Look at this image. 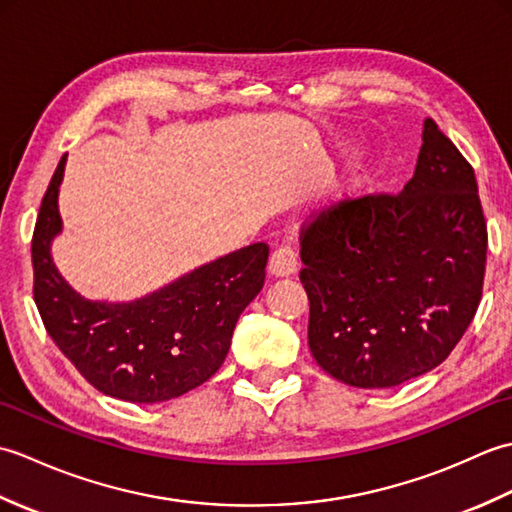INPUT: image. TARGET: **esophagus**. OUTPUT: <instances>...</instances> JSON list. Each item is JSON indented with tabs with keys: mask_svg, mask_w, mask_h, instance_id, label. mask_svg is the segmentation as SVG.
<instances>
[{
	"mask_svg": "<svg viewBox=\"0 0 512 512\" xmlns=\"http://www.w3.org/2000/svg\"><path fill=\"white\" fill-rule=\"evenodd\" d=\"M297 266V253L290 246L277 248L268 259V273L273 277H290L292 273H297Z\"/></svg>",
	"mask_w": 512,
	"mask_h": 512,
	"instance_id": "34e87169",
	"label": "esophagus"
}]
</instances>
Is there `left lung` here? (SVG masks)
I'll use <instances>...</instances> for the list:
<instances>
[{"instance_id": "1", "label": "left lung", "mask_w": 512, "mask_h": 512, "mask_svg": "<svg viewBox=\"0 0 512 512\" xmlns=\"http://www.w3.org/2000/svg\"><path fill=\"white\" fill-rule=\"evenodd\" d=\"M486 239L473 167L424 118L405 189L345 200L303 231L314 361L363 389L431 372L480 306Z\"/></svg>"}]
</instances>
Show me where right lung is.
<instances>
[{"instance_id":"right-lung-1","label":"right lung","mask_w":512,"mask_h":512,"mask_svg":"<svg viewBox=\"0 0 512 512\" xmlns=\"http://www.w3.org/2000/svg\"><path fill=\"white\" fill-rule=\"evenodd\" d=\"M65 154L43 195L35 237V303L52 341L105 396L127 402L178 398L222 367L239 314L264 288L268 246L250 244L206 262L145 297L88 299L63 279L52 242L63 231L59 189Z\"/></svg>"}]
</instances>
